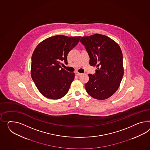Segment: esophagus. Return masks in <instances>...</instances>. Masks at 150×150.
Instances as JSON below:
<instances>
[{
    "label": "esophagus",
    "mask_w": 150,
    "mask_h": 150,
    "mask_svg": "<svg viewBox=\"0 0 150 150\" xmlns=\"http://www.w3.org/2000/svg\"><path fill=\"white\" fill-rule=\"evenodd\" d=\"M75 74H76V75L77 76H79L81 75V73H79V72H76L75 73Z\"/></svg>",
    "instance_id": "34e87169"
}]
</instances>
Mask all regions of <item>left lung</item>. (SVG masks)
Here are the masks:
<instances>
[{"label":"left lung","mask_w":150,"mask_h":150,"mask_svg":"<svg viewBox=\"0 0 150 150\" xmlns=\"http://www.w3.org/2000/svg\"><path fill=\"white\" fill-rule=\"evenodd\" d=\"M80 42L88 53L90 65L97 68L95 74H88L86 91L97 100L107 99L117 90L123 77V56L119 45L99 34L82 37Z\"/></svg>","instance_id":"left-lung-1"}]
</instances>
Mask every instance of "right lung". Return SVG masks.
<instances>
[{
  "mask_svg": "<svg viewBox=\"0 0 150 150\" xmlns=\"http://www.w3.org/2000/svg\"><path fill=\"white\" fill-rule=\"evenodd\" d=\"M81 36L56 35L45 39L36 47L31 57V76L43 96L58 100L65 95L74 79V73L61 66Z\"/></svg>",
  "mask_w": 150,
  "mask_h": 150,
  "instance_id": "right-lung-1",
  "label": "right lung"
}]
</instances>
